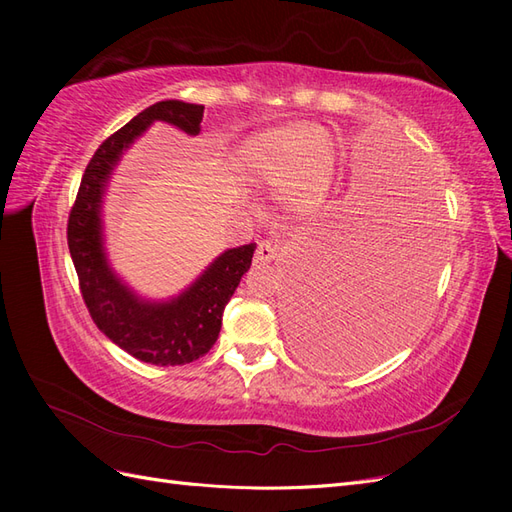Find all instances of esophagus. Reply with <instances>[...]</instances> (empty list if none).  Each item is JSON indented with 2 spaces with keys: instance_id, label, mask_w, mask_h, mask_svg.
Here are the masks:
<instances>
[{
  "instance_id": "34e87169",
  "label": "esophagus",
  "mask_w": 512,
  "mask_h": 512,
  "mask_svg": "<svg viewBox=\"0 0 512 512\" xmlns=\"http://www.w3.org/2000/svg\"><path fill=\"white\" fill-rule=\"evenodd\" d=\"M280 250H282V247H280V241H277V239L260 241L258 247H256V260L258 262H271V260L280 256Z\"/></svg>"
}]
</instances>
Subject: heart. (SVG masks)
<instances>
[{"mask_svg":"<svg viewBox=\"0 0 512 512\" xmlns=\"http://www.w3.org/2000/svg\"><path fill=\"white\" fill-rule=\"evenodd\" d=\"M241 162L252 181L275 188L284 209L303 211L327 190L333 143L320 128L290 123L252 136L241 149Z\"/></svg>","mask_w":512,"mask_h":512,"instance_id":"obj_1","label":"heart"}]
</instances>
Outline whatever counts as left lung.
<instances>
[{"instance_id": "left-lung-1", "label": "left lung", "mask_w": 512, "mask_h": 512, "mask_svg": "<svg viewBox=\"0 0 512 512\" xmlns=\"http://www.w3.org/2000/svg\"><path fill=\"white\" fill-rule=\"evenodd\" d=\"M412 175H391L380 203L337 209L316 239L288 303L307 361L361 369L414 327L436 275L438 200Z\"/></svg>"}]
</instances>
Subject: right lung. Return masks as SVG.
Here are the masks:
<instances>
[{"mask_svg": "<svg viewBox=\"0 0 512 512\" xmlns=\"http://www.w3.org/2000/svg\"><path fill=\"white\" fill-rule=\"evenodd\" d=\"M203 113V104L179 100H164L138 113L91 156L68 215V247L91 320L121 350L151 365H185L213 348L222 329L224 307L243 273L250 269L256 245L224 252L175 301L145 303L136 299L106 265L100 235L102 190L123 149L153 121L173 123L196 136Z\"/></svg>", "mask_w": 512, "mask_h": 512, "instance_id": "obj_1", "label": "right lung"}]
</instances>
